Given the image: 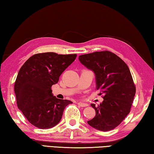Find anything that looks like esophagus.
I'll list each match as a JSON object with an SVG mask.
<instances>
[{"label":"esophagus","mask_w":154,"mask_h":154,"mask_svg":"<svg viewBox=\"0 0 154 154\" xmlns=\"http://www.w3.org/2000/svg\"><path fill=\"white\" fill-rule=\"evenodd\" d=\"M78 104H79V106H82V107H85V106H88V104H86V103L81 102H78Z\"/></svg>","instance_id":"obj_1"}]
</instances>
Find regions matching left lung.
I'll return each mask as SVG.
<instances>
[{
    "label": "left lung",
    "mask_w": 154,
    "mask_h": 154,
    "mask_svg": "<svg viewBox=\"0 0 154 154\" xmlns=\"http://www.w3.org/2000/svg\"><path fill=\"white\" fill-rule=\"evenodd\" d=\"M79 59L94 72L96 89L101 91L100 95H104L100 105L91 104L95 116L88 121V124L103 132L114 129L129 114L135 95L136 87L129 67L109 51L82 54Z\"/></svg>",
    "instance_id": "obj_1"
}]
</instances>
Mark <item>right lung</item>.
<instances>
[{
    "instance_id": "right-lung-1",
    "label": "right lung",
    "mask_w": 154,
    "mask_h": 154,
    "mask_svg": "<svg viewBox=\"0 0 154 154\" xmlns=\"http://www.w3.org/2000/svg\"><path fill=\"white\" fill-rule=\"evenodd\" d=\"M76 56L54 52L36 54L20 68L14 85L17 105L34 126L53 128L61 119L65 108L72 103L54 96L51 87Z\"/></svg>"
}]
</instances>
